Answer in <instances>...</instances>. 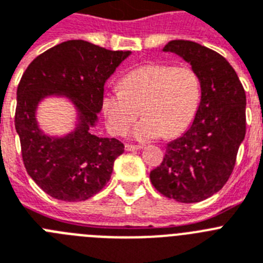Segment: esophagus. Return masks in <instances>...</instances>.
<instances>
[{
	"label": "esophagus",
	"instance_id": "obj_1",
	"mask_svg": "<svg viewBox=\"0 0 263 263\" xmlns=\"http://www.w3.org/2000/svg\"><path fill=\"white\" fill-rule=\"evenodd\" d=\"M143 145H134V144H125V151H138L141 149Z\"/></svg>",
	"mask_w": 263,
	"mask_h": 263
}]
</instances>
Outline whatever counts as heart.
I'll use <instances>...</instances> for the list:
<instances>
[{
    "label": "heart",
    "mask_w": 263,
    "mask_h": 263,
    "mask_svg": "<svg viewBox=\"0 0 263 263\" xmlns=\"http://www.w3.org/2000/svg\"><path fill=\"white\" fill-rule=\"evenodd\" d=\"M201 82L191 66L151 63L135 68L120 82V88L102 100L109 129L124 135L139 115L144 119L134 129L139 140L160 135L166 138L185 131L200 104Z\"/></svg>",
    "instance_id": "obj_1"
}]
</instances>
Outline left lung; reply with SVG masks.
I'll return each mask as SVG.
<instances>
[{
    "mask_svg": "<svg viewBox=\"0 0 263 263\" xmlns=\"http://www.w3.org/2000/svg\"><path fill=\"white\" fill-rule=\"evenodd\" d=\"M164 51L191 63L201 82V102L185 134L166 144L163 161L151 171L152 185L179 202H200L229 180L246 134V95L238 75L214 50L176 40Z\"/></svg>",
    "mask_w": 263,
    "mask_h": 263,
    "instance_id": "8db88e82",
    "label": "left lung"
}]
</instances>
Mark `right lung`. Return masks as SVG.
<instances>
[{
    "instance_id": "add662e5",
    "label": "right lung",
    "mask_w": 263,
    "mask_h": 263,
    "mask_svg": "<svg viewBox=\"0 0 263 263\" xmlns=\"http://www.w3.org/2000/svg\"><path fill=\"white\" fill-rule=\"evenodd\" d=\"M131 51H112L82 40L66 41L36 57L17 88L14 124L25 168L35 184L57 200L84 201L108 182L124 144L91 134L102 109L104 83ZM72 99L80 123L63 138L37 127L36 107L43 97Z\"/></svg>"
}]
</instances>
